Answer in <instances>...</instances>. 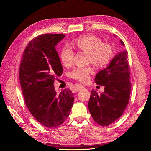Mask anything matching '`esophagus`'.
Here are the masks:
<instances>
[{"mask_svg": "<svg viewBox=\"0 0 151 151\" xmlns=\"http://www.w3.org/2000/svg\"><path fill=\"white\" fill-rule=\"evenodd\" d=\"M84 89V86H82V85H79V86H77V88H76V92L77 93V92H79V91H81L82 89Z\"/></svg>", "mask_w": 151, "mask_h": 151, "instance_id": "esophagus-1", "label": "esophagus"}]
</instances>
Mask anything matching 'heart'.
I'll return each instance as SVG.
<instances>
[{"label":"heart","instance_id":"heart-1","mask_svg":"<svg viewBox=\"0 0 151 151\" xmlns=\"http://www.w3.org/2000/svg\"><path fill=\"white\" fill-rule=\"evenodd\" d=\"M72 45L79 50L88 53V62H93L99 67L106 65L113 56V50L110 45L102 43L101 40L94 35H87L77 38ZM75 53L70 47L65 46L60 52V60L63 65L70 67L74 62ZM94 68L92 66L76 67L70 73L72 79L86 82L89 78Z\"/></svg>","mask_w":151,"mask_h":151}]
</instances>
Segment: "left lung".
Segmentation results:
<instances>
[{
  "mask_svg": "<svg viewBox=\"0 0 151 151\" xmlns=\"http://www.w3.org/2000/svg\"><path fill=\"white\" fill-rule=\"evenodd\" d=\"M120 43L125 45L121 40ZM128 52L118 53L109 65L99 71L95 83L104 86L103 93L91 91L88 103L89 112L94 120L101 126H108L118 120L129 104L131 91Z\"/></svg>",
  "mask_w": 151,
  "mask_h": 151,
  "instance_id": "obj_1",
  "label": "left lung"
}]
</instances>
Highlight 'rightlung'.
<instances>
[{
  "mask_svg": "<svg viewBox=\"0 0 151 151\" xmlns=\"http://www.w3.org/2000/svg\"><path fill=\"white\" fill-rule=\"evenodd\" d=\"M63 34H43L27 45L21 58L19 81L24 102L31 114L43 126L61 125L71 111L74 96L69 89L57 94L54 82L63 68L55 50Z\"/></svg>",
  "mask_w": 151,
  "mask_h": 151,
  "instance_id": "add662e5",
  "label": "right lung"
}]
</instances>
